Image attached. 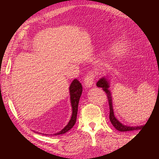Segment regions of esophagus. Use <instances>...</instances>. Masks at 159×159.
I'll use <instances>...</instances> for the list:
<instances>
[{
  "label": "esophagus",
  "instance_id": "esophagus-1",
  "mask_svg": "<svg viewBox=\"0 0 159 159\" xmlns=\"http://www.w3.org/2000/svg\"><path fill=\"white\" fill-rule=\"evenodd\" d=\"M95 78H96V74H95L93 72H89L84 78V85L86 87H92V85L94 83Z\"/></svg>",
  "mask_w": 159,
  "mask_h": 159
}]
</instances>
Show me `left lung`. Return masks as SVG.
I'll use <instances>...</instances> for the list:
<instances>
[{"label": "left lung", "mask_w": 159, "mask_h": 159, "mask_svg": "<svg viewBox=\"0 0 159 159\" xmlns=\"http://www.w3.org/2000/svg\"><path fill=\"white\" fill-rule=\"evenodd\" d=\"M96 86L98 87H102L103 90L106 93L107 99H108L109 107H110V115H109V119H110L111 123L114 125V127L116 130L120 131V132H129V131H134L138 130V129H141L143 125H140V126H127V125H123L115 117L114 114V109H113L112 105V96H111V93L109 87H110V83L107 81L106 78H102L99 79L96 83Z\"/></svg>", "instance_id": "left-lung-1"}]
</instances>
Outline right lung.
I'll return each instance as SVG.
<instances>
[{"instance_id":"add662e5","label":"right lung","mask_w":159,"mask_h":159,"mask_svg":"<svg viewBox=\"0 0 159 159\" xmlns=\"http://www.w3.org/2000/svg\"><path fill=\"white\" fill-rule=\"evenodd\" d=\"M69 93H70L71 105H72V116H71V119L69 120L68 124L61 131H60L59 132L54 134V135L65 134V133H66L68 131L70 130L76 123L78 102H79L80 97H81L82 93V85L77 79L73 80V81L72 82V84L69 86Z\"/></svg>"}]
</instances>
